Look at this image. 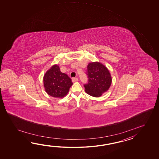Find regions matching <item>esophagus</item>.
I'll return each instance as SVG.
<instances>
[{
	"mask_svg": "<svg viewBox=\"0 0 159 159\" xmlns=\"http://www.w3.org/2000/svg\"><path fill=\"white\" fill-rule=\"evenodd\" d=\"M78 81V79L77 78H72V82H75L77 81Z\"/></svg>",
	"mask_w": 159,
	"mask_h": 159,
	"instance_id": "esophagus-1",
	"label": "esophagus"
}]
</instances>
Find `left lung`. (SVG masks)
<instances>
[{
  "label": "left lung",
  "mask_w": 159,
  "mask_h": 159,
  "mask_svg": "<svg viewBox=\"0 0 159 159\" xmlns=\"http://www.w3.org/2000/svg\"><path fill=\"white\" fill-rule=\"evenodd\" d=\"M86 75L89 80L88 84H84V89L86 93L91 96L101 97L111 86L112 78L110 71L100 62L89 63Z\"/></svg>",
  "instance_id": "1"
}]
</instances>
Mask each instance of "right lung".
Instances as JSON below:
<instances>
[{
	"mask_svg": "<svg viewBox=\"0 0 159 159\" xmlns=\"http://www.w3.org/2000/svg\"><path fill=\"white\" fill-rule=\"evenodd\" d=\"M43 81L45 91L54 98L64 97L73 84L71 78L62 73L57 65H53L46 72Z\"/></svg>",
	"mask_w": 159,
	"mask_h": 159,
	"instance_id": "obj_1",
	"label": "right lung"
}]
</instances>
